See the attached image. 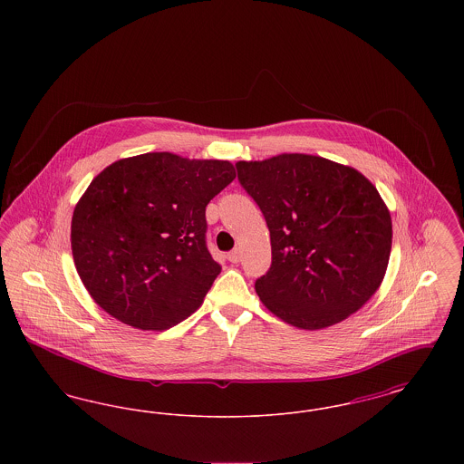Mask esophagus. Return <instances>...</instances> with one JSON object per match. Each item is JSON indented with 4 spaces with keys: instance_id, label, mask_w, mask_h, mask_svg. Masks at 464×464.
<instances>
[{
    "instance_id": "1",
    "label": "esophagus",
    "mask_w": 464,
    "mask_h": 464,
    "mask_svg": "<svg viewBox=\"0 0 464 464\" xmlns=\"http://www.w3.org/2000/svg\"><path fill=\"white\" fill-rule=\"evenodd\" d=\"M227 259H229V263H240L242 261V252H240V248H235V250H231L229 254H227Z\"/></svg>"
}]
</instances>
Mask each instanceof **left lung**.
I'll return each instance as SVG.
<instances>
[{"label":"left lung","mask_w":464,"mask_h":464,"mask_svg":"<svg viewBox=\"0 0 464 464\" xmlns=\"http://www.w3.org/2000/svg\"><path fill=\"white\" fill-rule=\"evenodd\" d=\"M238 180L265 216L271 266L256 280L266 308L294 327L343 322L381 285L392 218L369 179L320 156L238 161Z\"/></svg>","instance_id":"1"}]
</instances>
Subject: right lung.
<instances>
[{
	"label": "right lung",
	"instance_id": "add662e5",
	"mask_svg": "<svg viewBox=\"0 0 464 464\" xmlns=\"http://www.w3.org/2000/svg\"><path fill=\"white\" fill-rule=\"evenodd\" d=\"M233 179L229 161L172 153L104 169L71 222L74 265L93 301L142 331L195 313L221 273L207 248L205 208Z\"/></svg>",
	"mask_w": 464,
	"mask_h": 464
}]
</instances>
